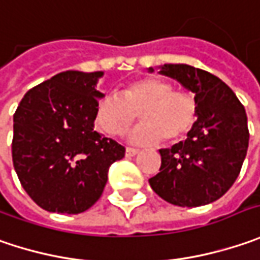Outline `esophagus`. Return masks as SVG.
<instances>
[{
	"mask_svg": "<svg viewBox=\"0 0 260 260\" xmlns=\"http://www.w3.org/2000/svg\"><path fill=\"white\" fill-rule=\"evenodd\" d=\"M138 150H135V148H126V151H125V154H126V157H135L137 154H138Z\"/></svg>",
	"mask_w": 260,
	"mask_h": 260,
	"instance_id": "34e87169",
	"label": "esophagus"
}]
</instances>
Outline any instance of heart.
<instances>
[{
    "label": "heart",
    "mask_w": 260,
    "mask_h": 260,
    "mask_svg": "<svg viewBox=\"0 0 260 260\" xmlns=\"http://www.w3.org/2000/svg\"><path fill=\"white\" fill-rule=\"evenodd\" d=\"M140 112L142 122L131 134L129 141L138 145L177 141L197 122L195 99L186 91L158 77H142L126 84L120 94L102 96L94 109V123L109 137H123Z\"/></svg>",
    "instance_id": "b5f03b06"
}]
</instances>
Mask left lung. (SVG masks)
Listing matches in <instances>:
<instances>
[{
	"instance_id": "obj_1",
	"label": "left lung",
	"mask_w": 260,
	"mask_h": 260,
	"mask_svg": "<svg viewBox=\"0 0 260 260\" xmlns=\"http://www.w3.org/2000/svg\"><path fill=\"white\" fill-rule=\"evenodd\" d=\"M160 74L195 93L198 119L185 141L160 150V173L148 180L150 186L177 207L207 205L220 199L240 173L249 147L246 110L232 88L208 71L164 63Z\"/></svg>"
}]
</instances>
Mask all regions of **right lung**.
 <instances>
[{
	"label": "right lung",
	"mask_w": 260,
	"mask_h": 260,
	"mask_svg": "<svg viewBox=\"0 0 260 260\" xmlns=\"http://www.w3.org/2000/svg\"><path fill=\"white\" fill-rule=\"evenodd\" d=\"M102 71H63L30 88L14 113L13 164L40 208L80 214L93 207L110 164L125 148L94 131Z\"/></svg>",
	"instance_id": "obj_1"
}]
</instances>
